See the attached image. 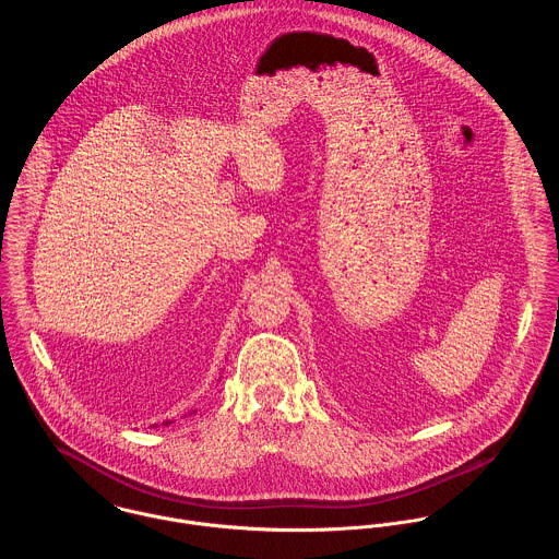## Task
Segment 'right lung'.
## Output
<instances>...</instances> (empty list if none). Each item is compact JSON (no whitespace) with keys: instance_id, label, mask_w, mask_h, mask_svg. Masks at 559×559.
I'll return each mask as SVG.
<instances>
[{"instance_id":"add662e5","label":"right lung","mask_w":559,"mask_h":559,"mask_svg":"<svg viewBox=\"0 0 559 559\" xmlns=\"http://www.w3.org/2000/svg\"><path fill=\"white\" fill-rule=\"evenodd\" d=\"M165 425H171V423H165Z\"/></svg>"}]
</instances>
